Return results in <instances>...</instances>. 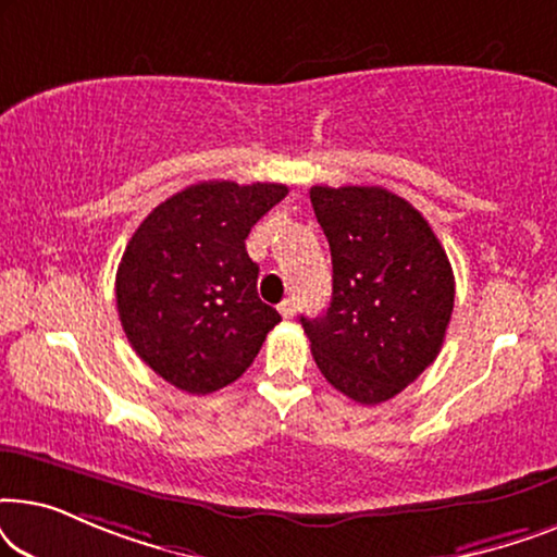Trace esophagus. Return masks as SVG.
<instances>
[{
	"instance_id": "1",
	"label": "esophagus",
	"mask_w": 557,
	"mask_h": 557,
	"mask_svg": "<svg viewBox=\"0 0 557 557\" xmlns=\"http://www.w3.org/2000/svg\"><path fill=\"white\" fill-rule=\"evenodd\" d=\"M278 311H281V317H284V319H292L296 314V301L294 299H284V301L278 304Z\"/></svg>"
}]
</instances>
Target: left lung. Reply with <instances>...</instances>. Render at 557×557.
Here are the masks:
<instances>
[{"label": "left lung", "instance_id": "obj_1", "mask_svg": "<svg viewBox=\"0 0 557 557\" xmlns=\"http://www.w3.org/2000/svg\"><path fill=\"white\" fill-rule=\"evenodd\" d=\"M309 197L332 250V301L301 326L326 383L377 406L438 357L451 263L421 212L383 187L317 185Z\"/></svg>", "mask_w": 557, "mask_h": 557}]
</instances>
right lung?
Wrapping results in <instances>:
<instances>
[{
	"mask_svg": "<svg viewBox=\"0 0 557 557\" xmlns=\"http://www.w3.org/2000/svg\"><path fill=\"white\" fill-rule=\"evenodd\" d=\"M286 185L200 182L157 205L121 256L116 307L134 352L193 395L231 385L256 360L278 311L258 299L246 238Z\"/></svg>",
	"mask_w": 557,
	"mask_h": 557,
	"instance_id": "obj_1",
	"label": "right lung"
}]
</instances>
